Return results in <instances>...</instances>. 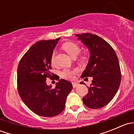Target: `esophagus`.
<instances>
[{"label": "esophagus", "mask_w": 134, "mask_h": 134, "mask_svg": "<svg viewBox=\"0 0 134 134\" xmlns=\"http://www.w3.org/2000/svg\"><path fill=\"white\" fill-rule=\"evenodd\" d=\"M72 87H73L74 88H75V87H77V86H78V82H72Z\"/></svg>", "instance_id": "34e87169"}]
</instances>
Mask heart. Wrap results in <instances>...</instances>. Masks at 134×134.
<instances>
[{
	"instance_id": "obj_1",
	"label": "heart",
	"mask_w": 134,
	"mask_h": 134,
	"mask_svg": "<svg viewBox=\"0 0 134 134\" xmlns=\"http://www.w3.org/2000/svg\"><path fill=\"white\" fill-rule=\"evenodd\" d=\"M62 48L70 55L72 58H75L80 51V47L77 43L74 42H66L62 45ZM79 60L81 62H86L87 56L86 55H81L79 57ZM51 62L52 65L56 63V55L55 52H52L51 57ZM77 70L76 69L65 68L59 72V75L62 78L67 80H72L75 78V75Z\"/></svg>"
}]
</instances>
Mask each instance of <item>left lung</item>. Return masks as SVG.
<instances>
[{
  "label": "left lung",
  "instance_id": "obj_1",
  "mask_svg": "<svg viewBox=\"0 0 134 134\" xmlns=\"http://www.w3.org/2000/svg\"><path fill=\"white\" fill-rule=\"evenodd\" d=\"M76 36L90 51L88 65L81 78L93 77L88 93L82 100L89 108H101L110 102L119 87L121 72L118 58L111 46L99 36L91 33Z\"/></svg>",
  "mask_w": 134,
  "mask_h": 134
}]
</instances>
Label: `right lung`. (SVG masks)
Listing matches in <instances>:
<instances>
[{"label":"right lung","mask_w":134,"mask_h":134,"mask_svg":"<svg viewBox=\"0 0 134 134\" xmlns=\"http://www.w3.org/2000/svg\"><path fill=\"white\" fill-rule=\"evenodd\" d=\"M59 38L41 40L24 54L17 67V90L26 106L40 116L52 117L62 113L72 83L59 80L56 87L47 86V78H51V57Z\"/></svg>","instance_id":"right-lung-1"}]
</instances>
